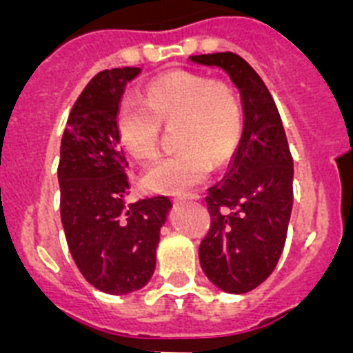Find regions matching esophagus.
<instances>
[{
    "label": "esophagus",
    "mask_w": 353,
    "mask_h": 353,
    "mask_svg": "<svg viewBox=\"0 0 353 353\" xmlns=\"http://www.w3.org/2000/svg\"><path fill=\"white\" fill-rule=\"evenodd\" d=\"M189 199H198V194H192V196H185V198H180V201H189Z\"/></svg>",
    "instance_id": "esophagus-1"
}]
</instances>
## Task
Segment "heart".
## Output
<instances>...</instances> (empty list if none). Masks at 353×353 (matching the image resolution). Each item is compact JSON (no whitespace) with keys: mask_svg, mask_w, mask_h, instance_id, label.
Instances as JSON below:
<instances>
[{"mask_svg":"<svg viewBox=\"0 0 353 353\" xmlns=\"http://www.w3.org/2000/svg\"><path fill=\"white\" fill-rule=\"evenodd\" d=\"M162 123H179L176 145L183 150L155 162L143 182L150 191L180 194L203 182L212 164L230 162L242 138L244 114L230 83L176 70L152 81L143 101L125 99L118 105V138L141 161L157 155Z\"/></svg>","mask_w":353,"mask_h":353,"instance_id":"heart-1","label":"heart"}]
</instances>
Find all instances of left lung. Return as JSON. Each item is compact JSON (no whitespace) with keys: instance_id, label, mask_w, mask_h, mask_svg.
Masks as SVG:
<instances>
[{"instance_id":"8db88e82","label":"left lung","mask_w":353,"mask_h":353,"mask_svg":"<svg viewBox=\"0 0 353 353\" xmlns=\"http://www.w3.org/2000/svg\"><path fill=\"white\" fill-rule=\"evenodd\" d=\"M219 67L242 97L244 130L221 182L205 198L210 230L199 263L217 288L245 293L274 272L285 248L293 205V159L272 95L254 68L235 52L191 56Z\"/></svg>"}]
</instances>
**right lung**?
<instances>
[{"label":"right lung","instance_id":"add662e5","mask_svg":"<svg viewBox=\"0 0 353 353\" xmlns=\"http://www.w3.org/2000/svg\"><path fill=\"white\" fill-rule=\"evenodd\" d=\"M139 72H99L77 97L60 146V214L68 249L84 279L113 295L150 281L171 208L168 196L125 201L129 162L117 132V111L127 83Z\"/></svg>","mask_w":353,"mask_h":353}]
</instances>
